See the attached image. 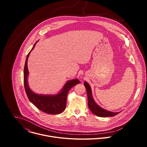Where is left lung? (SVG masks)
I'll use <instances>...</instances> for the list:
<instances>
[{
  "mask_svg": "<svg viewBox=\"0 0 147 147\" xmlns=\"http://www.w3.org/2000/svg\"><path fill=\"white\" fill-rule=\"evenodd\" d=\"M84 84L87 93V96H88V108H90V111L92 112V113L95 115L99 117H111V116H115L116 115L119 114L120 112H110L108 111H107L102 108H100L99 105L96 103V102L94 101L92 95V91L91 88L89 85V84L85 81L84 82Z\"/></svg>",
  "mask_w": 147,
  "mask_h": 147,
  "instance_id": "left-lung-1",
  "label": "left lung"
}]
</instances>
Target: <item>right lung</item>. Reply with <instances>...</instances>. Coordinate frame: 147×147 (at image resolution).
<instances>
[{
	"label": "right lung",
	"mask_w": 147,
	"mask_h": 147,
	"mask_svg": "<svg viewBox=\"0 0 147 147\" xmlns=\"http://www.w3.org/2000/svg\"><path fill=\"white\" fill-rule=\"evenodd\" d=\"M36 42H37L35 43L32 49L27 55L24 70V84L26 92L30 102L40 111L51 115L59 114L63 112L66 109L68 92L73 87L79 84L80 81L78 78L68 81L60 92L55 95L36 94L32 91L29 87L27 80L29 73L27 61L29 55L31 52L34 49Z\"/></svg>",
	"instance_id": "obj_1"
}]
</instances>
